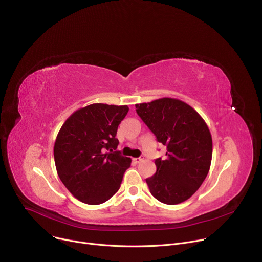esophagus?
Wrapping results in <instances>:
<instances>
[{
	"instance_id": "esophagus-1",
	"label": "esophagus",
	"mask_w": 262,
	"mask_h": 262,
	"mask_svg": "<svg viewBox=\"0 0 262 262\" xmlns=\"http://www.w3.org/2000/svg\"><path fill=\"white\" fill-rule=\"evenodd\" d=\"M143 160V157H139V158H134V161L136 162V163H139L140 161H142Z\"/></svg>"
}]
</instances>
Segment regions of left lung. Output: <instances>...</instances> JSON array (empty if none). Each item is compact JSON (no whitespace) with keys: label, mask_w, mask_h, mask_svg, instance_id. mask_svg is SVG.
I'll use <instances>...</instances> for the list:
<instances>
[{"label":"left lung","mask_w":262,"mask_h":262,"mask_svg":"<svg viewBox=\"0 0 262 262\" xmlns=\"http://www.w3.org/2000/svg\"><path fill=\"white\" fill-rule=\"evenodd\" d=\"M146 126L167 146L166 158L155 160L156 173L146 178L159 202L176 205L193 195L207 176L212 138L204 119L187 103L171 98L136 104Z\"/></svg>","instance_id":"left-lung-1"}]
</instances>
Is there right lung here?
<instances>
[{
  "mask_svg": "<svg viewBox=\"0 0 262 262\" xmlns=\"http://www.w3.org/2000/svg\"><path fill=\"white\" fill-rule=\"evenodd\" d=\"M127 105L91 104L74 112L61 126L54 144L57 174L80 202L99 205L119 190L132 159L116 150L121 121Z\"/></svg>",
  "mask_w": 262,
  "mask_h": 262,
  "instance_id": "right-lung-1",
  "label": "right lung"
}]
</instances>
